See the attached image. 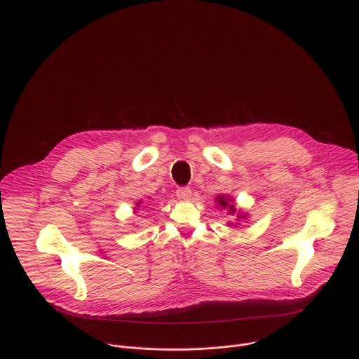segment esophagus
I'll list each match as a JSON object with an SVG mask.
<instances>
[{"mask_svg": "<svg viewBox=\"0 0 359 359\" xmlns=\"http://www.w3.org/2000/svg\"><path fill=\"white\" fill-rule=\"evenodd\" d=\"M177 196H178V199H182V201H188L189 198H191V195H192V191H191V188L189 187H180L178 189H177Z\"/></svg>", "mask_w": 359, "mask_h": 359, "instance_id": "34e87169", "label": "esophagus"}]
</instances>
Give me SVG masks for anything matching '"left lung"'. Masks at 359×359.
Returning <instances> with one entry per match:
<instances>
[{"mask_svg": "<svg viewBox=\"0 0 359 359\" xmlns=\"http://www.w3.org/2000/svg\"><path fill=\"white\" fill-rule=\"evenodd\" d=\"M217 203H219V206H222V208H227V212L231 213V215H234L236 210H237V209L234 208V205L229 203V201H227L226 196H219V198H217Z\"/></svg>", "mask_w": 359, "mask_h": 359, "instance_id": "8db88e82", "label": "left lung"}]
</instances>
